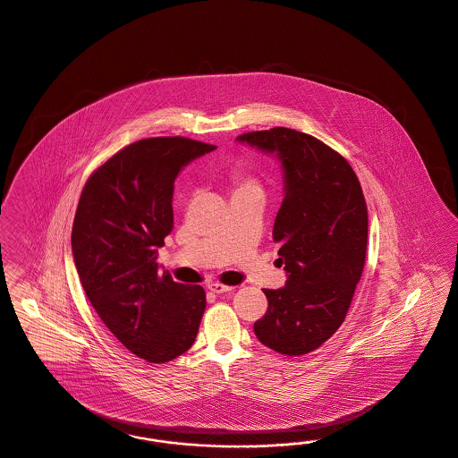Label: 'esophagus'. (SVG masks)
<instances>
[{
	"label": "esophagus",
	"instance_id": "obj_1",
	"mask_svg": "<svg viewBox=\"0 0 458 458\" xmlns=\"http://www.w3.org/2000/svg\"><path fill=\"white\" fill-rule=\"evenodd\" d=\"M208 289L211 293H215V294H223V293H230L233 287L232 285L220 284V283H211V284H208Z\"/></svg>",
	"mask_w": 458,
	"mask_h": 458
}]
</instances>
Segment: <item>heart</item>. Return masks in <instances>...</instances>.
Masks as SVG:
<instances>
[{
    "label": "heart",
    "mask_w": 458,
    "mask_h": 458,
    "mask_svg": "<svg viewBox=\"0 0 458 458\" xmlns=\"http://www.w3.org/2000/svg\"><path fill=\"white\" fill-rule=\"evenodd\" d=\"M250 191H260L259 182L252 177H242L235 174L233 175V196L242 194V192H250Z\"/></svg>",
    "instance_id": "1"
}]
</instances>
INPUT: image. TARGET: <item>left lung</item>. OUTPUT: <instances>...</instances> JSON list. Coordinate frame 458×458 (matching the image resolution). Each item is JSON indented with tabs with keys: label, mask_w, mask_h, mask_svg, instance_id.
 <instances>
[{
	"label": "left lung",
	"mask_w": 458,
	"mask_h": 458,
	"mask_svg": "<svg viewBox=\"0 0 458 458\" xmlns=\"http://www.w3.org/2000/svg\"><path fill=\"white\" fill-rule=\"evenodd\" d=\"M237 142L277 157L284 181L272 235L287 281L264 289L268 308L253 332L283 355H304L340 328L360 281L369 228L362 188L347 160L308 133L276 126Z\"/></svg>",
	"instance_id": "1"
}]
</instances>
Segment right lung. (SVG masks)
Wrapping results in <instances>:
<instances>
[{
  "mask_svg": "<svg viewBox=\"0 0 458 458\" xmlns=\"http://www.w3.org/2000/svg\"><path fill=\"white\" fill-rule=\"evenodd\" d=\"M215 148L143 139L108 158L81 192L71 237L81 284L106 328L147 362L188 352L205 313V289L160 274L157 249L173 232L175 177Z\"/></svg>",
  "mask_w": 458,
  "mask_h": 458,
  "instance_id": "add662e5",
  "label": "right lung"
}]
</instances>
